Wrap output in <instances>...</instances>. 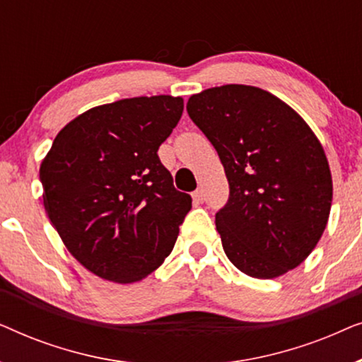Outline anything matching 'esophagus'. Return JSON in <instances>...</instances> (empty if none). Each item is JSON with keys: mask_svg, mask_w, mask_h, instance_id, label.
<instances>
[{"mask_svg": "<svg viewBox=\"0 0 362 362\" xmlns=\"http://www.w3.org/2000/svg\"><path fill=\"white\" fill-rule=\"evenodd\" d=\"M192 201H194L196 204H202V202H204V191L196 189L192 192Z\"/></svg>", "mask_w": 362, "mask_h": 362, "instance_id": "obj_1", "label": "esophagus"}]
</instances>
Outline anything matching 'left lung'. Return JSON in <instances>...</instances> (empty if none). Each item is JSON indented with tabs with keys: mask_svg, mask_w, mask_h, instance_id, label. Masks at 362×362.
Segmentation results:
<instances>
[{
	"mask_svg": "<svg viewBox=\"0 0 362 362\" xmlns=\"http://www.w3.org/2000/svg\"><path fill=\"white\" fill-rule=\"evenodd\" d=\"M186 108L229 181V201L216 214L226 255L254 279L298 267L323 235L333 201L318 138L293 108L259 87L207 88Z\"/></svg>",
	"mask_w": 362,
	"mask_h": 362,
	"instance_id": "1",
	"label": "left lung"
}]
</instances>
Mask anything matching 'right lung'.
I'll use <instances>...</instances> for the list:
<instances>
[{
  "instance_id": "add662e5",
  "label": "right lung",
  "mask_w": 362,
  "mask_h": 362,
  "mask_svg": "<svg viewBox=\"0 0 362 362\" xmlns=\"http://www.w3.org/2000/svg\"><path fill=\"white\" fill-rule=\"evenodd\" d=\"M181 97H135L90 108L57 133L39 168L44 207L67 250L115 284L143 280L171 254L191 196L158 148Z\"/></svg>"
}]
</instances>
